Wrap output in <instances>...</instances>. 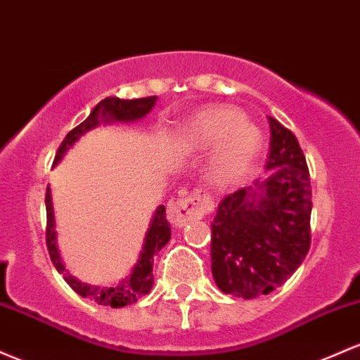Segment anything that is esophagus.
Masks as SVG:
<instances>
[{
    "label": "esophagus",
    "mask_w": 360,
    "mask_h": 360,
    "mask_svg": "<svg viewBox=\"0 0 360 360\" xmlns=\"http://www.w3.org/2000/svg\"><path fill=\"white\" fill-rule=\"evenodd\" d=\"M213 201L207 193L195 191L183 198H172L167 205V219L174 227H183L189 220L203 219L212 210Z\"/></svg>",
    "instance_id": "obj_1"
}]
</instances>
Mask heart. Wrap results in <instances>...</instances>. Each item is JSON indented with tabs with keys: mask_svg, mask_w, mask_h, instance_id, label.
Returning <instances> with one entry per match:
<instances>
[{
	"mask_svg": "<svg viewBox=\"0 0 360 360\" xmlns=\"http://www.w3.org/2000/svg\"><path fill=\"white\" fill-rule=\"evenodd\" d=\"M189 143L200 148H219L213 160V177L219 183H234L251 171L263 138L243 114L232 108H208L189 122Z\"/></svg>",
	"mask_w": 360,
	"mask_h": 360,
	"instance_id": "heart-1",
	"label": "heart"
}]
</instances>
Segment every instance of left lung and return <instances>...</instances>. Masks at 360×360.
Here are the masks:
<instances>
[{
  "label": "left lung",
  "mask_w": 360,
  "mask_h": 360,
  "mask_svg": "<svg viewBox=\"0 0 360 360\" xmlns=\"http://www.w3.org/2000/svg\"><path fill=\"white\" fill-rule=\"evenodd\" d=\"M270 152L263 183L219 203L212 222V275L224 294L255 299L278 289L311 246L309 169L297 138L268 116Z\"/></svg>",
  "instance_id": "1"
}]
</instances>
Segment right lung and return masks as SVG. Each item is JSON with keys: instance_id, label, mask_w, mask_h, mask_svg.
Here are the masks:
<instances>
[{"instance_id": "1", "label": "right lung", "mask_w": 360, "mask_h": 360, "mask_svg": "<svg viewBox=\"0 0 360 360\" xmlns=\"http://www.w3.org/2000/svg\"><path fill=\"white\" fill-rule=\"evenodd\" d=\"M157 97H141V98H131V101H126V98L120 97H105L94 108L90 116L86 117L84 122L73 128L68 135L65 136L63 143L59 145L56 157H54V164L61 160V157L65 155L66 150H68L75 141L78 140L84 133L89 129L96 128L101 121L110 122V121H136L140 117H143L145 114L150 112V109L155 104ZM46 215H47V224H46V244L47 251H49L51 262L59 274L63 275V278L66 280V283L77 292L82 297H89L90 301L101 304V306H110V307H124L128 304L136 302L141 295H147L150 289L153 285V256L159 252L165 244L171 239V225H169L167 219H165V207L160 205L155 210L152 222H150L148 232L145 236V244L143 251H141L140 259H138L136 266L133 268L131 275L126 276L124 280L116 287H104V289H98V287H90L86 283L78 282L75 276L68 275L63 266L61 258H59V252L56 248V232H54V215H53V203H51V189L47 186L46 189Z\"/></svg>"}]
</instances>
